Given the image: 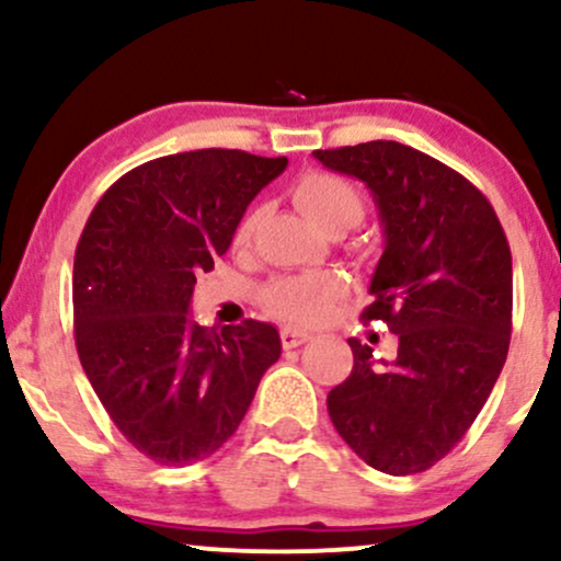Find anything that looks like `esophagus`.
<instances>
[{
    "label": "esophagus",
    "mask_w": 561,
    "mask_h": 561,
    "mask_svg": "<svg viewBox=\"0 0 561 561\" xmlns=\"http://www.w3.org/2000/svg\"><path fill=\"white\" fill-rule=\"evenodd\" d=\"M279 337H282V347H298V345H302V343H308V340H311V334L308 332H302V330H293V327H285V330L279 332Z\"/></svg>",
    "instance_id": "1"
}]
</instances>
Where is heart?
<instances>
[{
  "label": "heart",
  "mask_w": 561,
  "mask_h": 561,
  "mask_svg": "<svg viewBox=\"0 0 561 561\" xmlns=\"http://www.w3.org/2000/svg\"><path fill=\"white\" fill-rule=\"evenodd\" d=\"M295 205L324 229L327 234H343L362 224L366 216V197L351 179L332 171H306L293 184ZM259 208H250L234 227L237 250H248L259 227ZM345 295V279L337 272H300L285 274L263 285L261 302L274 319L289 324L311 327L330 317L332 306Z\"/></svg>",
  "instance_id": "b5f03b06"
}]
</instances>
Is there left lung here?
Here are the masks:
<instances>
[{"label": "left lung", "instance_id": "left-lung-1", "mask_svg": "<svg viewBox=\"0 0 561 561\" xmlns=\"http://www.w3.org/2000/svg\"><path fill=\"white\" fill-rule=\"evenodd\" d=\"M313 156L375 195L385 253L362 319L398 337L390 364L347 340L353 369L327 411L369 467L424 472L467 435L504 369L512 250L478 186L414 147L377 139Z\"/></svg>", "mask_w": 561, "mask_h": 561}]
</instances>
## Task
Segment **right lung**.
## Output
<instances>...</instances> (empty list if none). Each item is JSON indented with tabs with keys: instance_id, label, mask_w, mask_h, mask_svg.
<instances>
[{
	"instance_id": "right-lung-1",
	"label": "right lung",
	"mask_w": 561,
	"mask_h": 561,
	"mask_svg": "<svg viewBox=\"0 0 561 561\" xmlns=\"http://www.w3.org/2000/svg\"><path fill=\"white\" fill-rule=\"evenodd\" d=\"M287 158L192 150L147 160L94 205L73 261V334L121 435L158 465L216 454L282 353L263 321L199 327L197 274L229 250L244 208Z\"/></svg>"
}]
</instances>
